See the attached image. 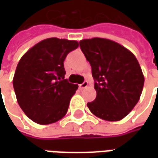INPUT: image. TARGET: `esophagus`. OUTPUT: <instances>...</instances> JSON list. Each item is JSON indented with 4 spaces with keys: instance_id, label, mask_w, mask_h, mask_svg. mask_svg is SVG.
<instances>
[{
    "instance_id": "1",
    "label": "esophagus",
    "mask_w": 158,
    "mask_h": 158,
    "mask_svg": "<svg viewBox=\"0 0 158 158\" xmlns=\"http://www.w3.org/2000/svg\"><path fill=\"white\" fill-rule=\"evenodd\" d=\"M87 86H88V82H87V81H85V82L82 83L81 85H79V89H85V88H86Z\"/></svg>"
}]
</instances>
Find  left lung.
<instances>
[{
  "label": "left lung",
  "instance_id": "left-lung-1",
  "mask_svg": "<svg viewBox=\"0 0 158 158\" xmlns=\"http://www.w3.org/2000/svg\"><path fill=\"white\" fill-rule=\"evenodd\" d=\"M79 45L91 66L96 90V99L87 106L103 120H121L132 111L142 92L145 79L137 59L111 40H82Z\"/></svg>",
  "mask_w": 158,
  "mask_h": 158
}]
</instances>
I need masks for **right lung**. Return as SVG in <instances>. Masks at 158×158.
Masks as SVG:
<instances>
[{"label":"right lung","instance_id":"add662e5","mask_svg":"<svg viewBox=\"0 0 158 158\" xmlns=\"http://www.w3.org/2000/svg\"><path fill=\"white\" fill-rule=\"evenodd\" d=\"M79 42L49 38L23 56L13 77L17 101L28 118L39 124H50L65 116L78 85L64 79L63 62Z\"/></svg>","mask_w":158,"mask_h":158}]
</instances>
